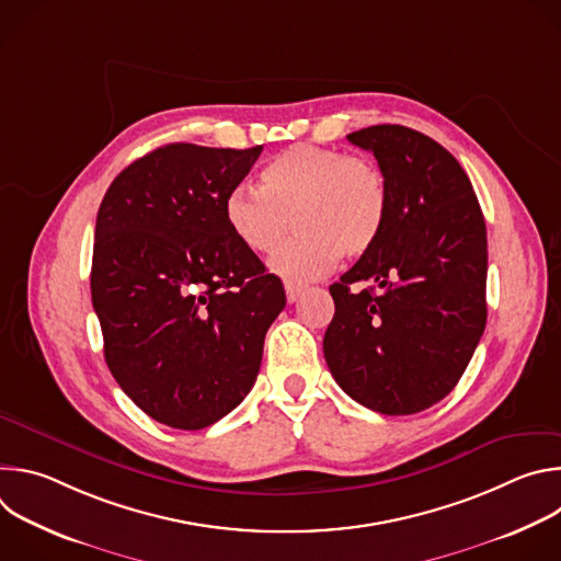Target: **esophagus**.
Here are the masks:
<instances>
[{"mask_svg": "<svg viewBox=\"0 0 561 561\" xmlns=\"http://www.w3.org/2000/svg\"><path fill=\"white\" fill-rule=\"evenodd\" d=\"M301 286L299 284H293V282H286V299L290 301V304H295L297 299H299V295H301Z\"/></svg>", "mask_w": 561, "mask_h": 561, "instance_id": "obj_1", "label": "esophagus"}]
</instances>
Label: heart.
<instances>
[{
  "mask_svg": "<svg viewBox=\"0 0 561 561\" xmlns=\"http://www.w3.org/2000/svg\"><path fill=\"white\" fill-rule=\"evenodd\" d=\"M262 186H237L224 202L232 234L257 255L277 253L273 268L290 282L329 273L340 257L368 253L388 217V186L366 157L295 144L268 159Z\"/></svg>",
  "mask_w": 561,
  "mask_h": 561,
  "instance_id": "1",
  "label": "heart"
}]
</instances>
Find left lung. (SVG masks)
Segmentation results:
<instances>
[{
    "instance_id": "1",
    "label": "left lung",
    "mask_w": 561,
    "mask_h": 561,
    "mask_svg": "<svg viewBox=\"0 0 561 561\" xmlns=\"http://www.w3.org/2000/svg\"><path fill=\"white\" fill-rule=\"evenodd\" d=\"M348 141L375 154L388 217L377 244L331 286L324 357L362 407L413 415L457 386L484 335L486 224L457 159L424 133L379 124Z\"/></svg>"
}]
</instances>
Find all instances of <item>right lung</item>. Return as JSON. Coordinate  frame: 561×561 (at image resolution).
Here are the masks:
<instances>
[{
    "instance_id": "1",
    "label": "right lung",
    "mask_w": 561,
    "mask_h": 561,
    "mask_svg": "<svg viewBox=\"0 0 561 561\" xmlns=\"http://www.w3.org/2000/svg\"><path fill=\"white\" fill-rule=\"evenodd\" d=\"M260 152L162 146L113 180L98 213L91 295L106 364L171 428H206L242 404L286 306L224 215Z\"/></svg>"
}]
</instances>
